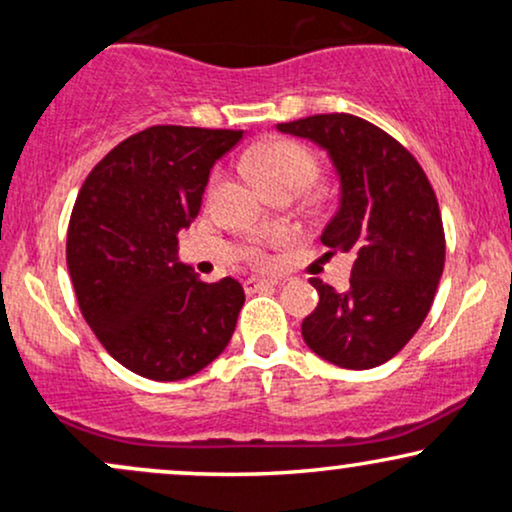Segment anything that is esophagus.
Returning <instances> with one entry per match:
<instances>
[{"instance_id": "34e87169", "label": "esophagus", "mask_w": 512, "mask_h": 512, "mask_svg": "<svg viewBox=\"0 0 512 512\" xmlns=\"http://www.w3.org/2000/svg\"><path fill=\"white\" fill-rule=\"evenodd\" d=\"M243 284H245V291L255 293V291H262V289H272V286L279 284V279H267V276H248Z\"/></svg>"}]
</instances>
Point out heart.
Masks as SVG:
<instances>
[{"label":"heart","mask_w":512,"mask_h":512,"mask_svg":"<svg viewBox=\"0 0 512 512\" xmlns=\"http://www.w3.org/2000/svg\"><path fill=\"white\" fill-rule=\"evenodd\" d=\"M252 173L262 187L291 182L305 187L317 173V161L308 149L296 142H272L255 151Z\"/></svg>","instance_id":"b5f03b06"}]
</instances>
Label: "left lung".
Instances as JSON below:
<instances>
[{
  "mask_svg": "<svg viewBox=\"0 0 512 512\" xmlns=\"http://www.w3.org/2000/svg\"><path fill=\"white\" fill-rule=\"evenodd\" d=\"M276 129L320 146L339 182V204L322 243L354 257L349 289L320 279L305 344L339 368L390 361L431 310L445 264L438 199L416 158L361 117L334 113Z\"/></svg>",
  "mask_w": 512,
  "mask_h": 512,
  "instance_id": "1",
  "label": "left lung"
}]
</instances>
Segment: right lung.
Wrapping results in <instances>:
<instances>
[{"label": "right lung", "mask_w": 512, "mask_h": 512, "mask_svg": "<svg viewBox=\"0 0 512 512\" xmlns=\"http://www.w3.org/2000/svg\"><path fill=\"white\" fill-rule=\"evenodd\" d=\"M243 129L158 125L117 144L88 173L67 231V267L84 320L117 363L170 383L231 342L245 291L199 281L178 233L202 209L209 173Z\"/></svg>", "instance_id": "1"}]
</instances>
